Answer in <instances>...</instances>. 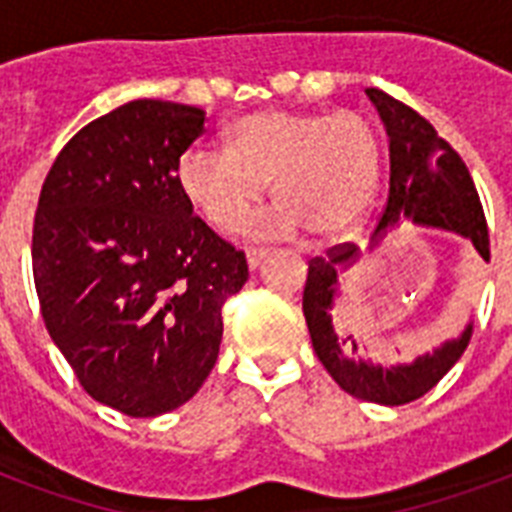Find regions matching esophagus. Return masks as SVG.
I'll list each match as a JSON object with an SVG mask.
<instances>
[{"instance_id":"34e87169","label":"esophagus","mask_w":512,"mask_h":512,"mask_svg":"<svg viewBox=\"0 0 512 512\" xmlns=\"http://www.w3.org/2000/svg\"><path fill=\"white\" fill-rule=\"evenodd\" d=\"M265 257H268V252H265V249H249V252H247L249 271H257V268L263 265Z\"/></svg>"}]
</instances>
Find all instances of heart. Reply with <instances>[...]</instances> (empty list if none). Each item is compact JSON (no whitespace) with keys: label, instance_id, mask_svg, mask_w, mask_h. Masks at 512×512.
Listing matches in <instances>:
<instances>
[{"label":"heart","instance_id":"b5f03b06","mask_svg":"<svg viewBox=\"0 0 512 512\" xmlns=\"http://www.w3.org/2000/svg\"><path fill=\"white\" fill-rule=\"evenodd\" d=\"M380 172V140L364 114L268 108L233 127L228 151L188 148L177 162V185L215 231L233 233L271 183L279 201L252 223V236L308 228L316 239H332L372 207Z\"/></svg>","mask_w":512,"mask_h":512}]
</instances>
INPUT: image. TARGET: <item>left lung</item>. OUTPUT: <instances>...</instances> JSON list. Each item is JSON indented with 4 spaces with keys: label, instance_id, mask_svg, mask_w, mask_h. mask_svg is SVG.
I'll use <instances>...</instances> for the list:
<instances>
[{
    "label": "left lung",
    "instance_id": "1",
    "mask_svg": "<svg viewBox=\"0 0 512 512\" xmlns=\"http://www.w3.org/2000/svg\"><path fill=\"white\" fill-rule=\"evenodd\" d=\"M366 98L380 114L388 132L390 151V191L380 223L369 239V252L382 244L390 231L401 225L433 228L457 233L468 239L484 260H489V231L484 209L478 201L468 167L460 154L446 143L428 119H422L396 98L369 87ZM364 252L358 247H335L327 257H316L308 265V281L303 292V313L316 356L332 380L345 393L372 404L401 406L425 396L468 348L473 335V319L446 337L436 348L425 350L412 361L377 364L358 353L356 337L340 335L335 329V305L342 297V276L361 263ZM350 305V300H345Z\"/></svg>",
    "mask_w": 512,
    "mask_h": 512
}]
</instances>
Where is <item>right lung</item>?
Listing matches in <instances>:
<instances>
[{
  "label": "right lung",
  "instance_id": "right-lung-1",
  "mask_svg": "<svg viewBox=\"0 0 512 512\" xmlns=\"http://www.w3.org/2000/svg\"><path fill=\"white\" fill-rule=\"evenodd\" d=\"M207 111L130 100L76 132L42 185L34 284L52 342L127 417L183 406L212 372L244 252L193 217L177 162Z\"/></svg>",
  "mask_w": 512,
  "mask_h": 512
}]
</instances>
